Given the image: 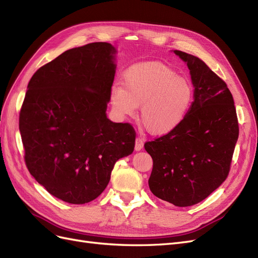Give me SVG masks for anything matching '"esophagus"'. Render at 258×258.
Instances as JSON below:
<instances>
[{
    "instance_id": "esophagus-1",
    "label": "esophagus",
    "mask_w": 258,
    "mask_h": 258,
    "mask_svg": "<svg viewBox=\"0 0 258 258\" xmlns=\"http://www.w3.org/2000/svg\"><path fill=\"white\" fill-rule=\"evenodd\" d=\"M143 144H144L143 139L138 137L136 140V151H141L143 148Z\"/></svg>"
}]
</instances>
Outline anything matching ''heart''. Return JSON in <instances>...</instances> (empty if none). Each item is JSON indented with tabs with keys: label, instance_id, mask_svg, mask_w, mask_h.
I'll return each mask as SVG.
<instances>
[{
	"label": "heart",
	"instance_id": "heart-1",
	"mask_svg": "<svg viewBox=\"0 0 258 258\" xmlns=\"http://www.w3.org/2000/svg\"><path fill=\"white\" fill-rule=\"evenodd\" d=\"M121 86L110 93L114 112L120 118L135 116L140 107V120L150 134L165 136L183 122L194 100L190 83L170 66L158 61L131 66L122 75Z\"/></svg>",
	"mask_w": 258,
	"mask_h": 258
}]
</instances>
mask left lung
Here are the masks:
<instances>
[{
    "instance_id": "obj_1",
    "label": "left lung",
    "mask_w": 258,
    "mask_h": 258,
    "mask_svg": "<svg viewBox=\"0 0 258 258\" xmlns=\"http://www.w3.org/2000/svg\"><path fill=\"white\" fill-rule=\"evenodd\" d=\"M174 52L189 69L195 101L175 130L144 147L153 159L151 191L176 207H189L227 178L239 123L226 83L198 57Z\"/></svg>"
}]
</instances>
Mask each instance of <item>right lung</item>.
Wrapping results in <instances>:
<instances>
[{
  "instance_id": "add662e5",
  "label": "right lung",
  "mask_w": 258,
  "mask_h": 258,
  "mask_svg": "<svg viewBox=\"0 0 258 258\" xmlns=\"http://www.w3.org/2000/svg\"><path fill=\"white\" fill-rule=\"evenodd\" d=\"M111 44L69 49L41 67L19 114L26 166L52 196L72 205L99 197L115 162L135 150L129 122L106 117L115 76Z\"/></svg>"
}]
</instances>
